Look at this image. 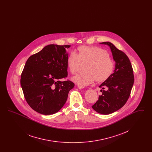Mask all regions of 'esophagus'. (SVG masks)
Here are the masks:
<instances>
[{
    "label": "esophagus",
    "instance_id": "esophagus-1",
    "mask_svg": "<svg viewBox=\"0 0 152 152\" xmlns=\"http://www.w3.org/2000/svg\"><path fill=\"white\" fill-rule=\"evenodd\" d=\"M77 87H78V88L79 89H83L84 87H83V86H80V85H78L77 86Z\"/></svg>",
    "mask_w": 152,
    "mask_h": 152
}]
</instances>
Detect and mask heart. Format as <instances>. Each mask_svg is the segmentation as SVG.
Returning <instances> with one entry per match:
<instances>
[{
  "label": "heart",
  "mask_w": 152,
  "mask_h": 152,
  "mask_svg": "<svg viewBox=\"0 0 152 152\" xmlns=\"http://www.w3.org/2000/svg\"><path fill=\"white\" fill-rule=\"evenodd\" d=\"M79 53L71 51L66 59L68 68L70 72L76 73L81 61L88 62L86 72L79 73L72 78L77 84L87 86L97 81H104L112 75L115 70V63L109 58L107 51L98 47L81 46L78 48Z\"/></svg>",
  "instance_id": "1"
}]
</instances>
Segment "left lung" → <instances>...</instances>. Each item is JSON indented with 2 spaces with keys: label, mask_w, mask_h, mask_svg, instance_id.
Masks as SVG:
<instances>
[{
  "label": "left lung",
  "mask_w": 152,
  "mask_h": 152,
  "mask_svg": "<svg viewBox=\"0 0 152 152\" xmlns=\"http://www.w3.org/2000/svg\"><path fill=\"white\" fill-rule=\"evenodd\" d=\"M100 44L110 47L116 65L112 75L99 86L105 90L101 89L102 94L92 107L99 113L109 115L121 108L128 100L134 75L130 60L124 52L108 42Z\"/></svg>",
  "instance_id": "8db88e82"
}]
</instances>
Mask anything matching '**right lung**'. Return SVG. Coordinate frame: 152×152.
Returning <instances> with one entry per match:
<instances>
[{
    "label": "right lung",
    "mask_w": 152,
    "mask_h": 152,
    "mask_svg": "<svg viewBox=\"0 0 152 152\" xmlns=\"http://www.w3.org/2000/svg\"><path fill=\"white\" fill-rule=\"evenodd\" d=\"M71 45L50 44L27 60L20 79L26 101L37 112L49 115L65 104L69 91L75 86L67 77L66 50Z\"/></svg>",
    "instance_id": "1"
}]
</instances>
